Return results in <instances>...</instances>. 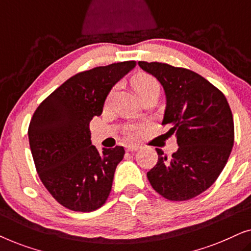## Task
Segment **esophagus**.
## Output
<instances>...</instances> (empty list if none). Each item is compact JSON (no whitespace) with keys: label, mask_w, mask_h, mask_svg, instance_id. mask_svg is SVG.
Returning <instances> with one entry per match:
<instances>
[{"label":"esophagus","mask_w":251,"mask_h":251,"mask_svg":"<svg viewBox=\"0 0 251 251\" xmlns=\"http://www.w3.org/2000/svg\"><path fill=\"white\" fill-rule=\"evenodd\" d=\"M126 150L128 151V152H136V151L139 150V146L138 145H132V144H129V145L126 146Z\"/></svg>","instance_id":"34e87169"}]
</instances>
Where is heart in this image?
I'll return each mask as SVG.
<instances>
[{
	"instance_id": "1",
	"label": "heart",
	"mask_w": 251,
	"mask_h": 251,
	"mask_svg": "<svg viewBox=\"0 0 251 251\" xmlns=\"http://www.w3.org/2000/svg\"><path fill=\"white\" fill-rule=\"evenodd\" d=\"M131 84L140 99H142L144 96L151 94V92L160 90L159 82L156 81V78L147 73H143V72L136 74L135 76L132 77ZM137 135H138V130L136 128H131L128 130V136L130 138H135Z\"/></svg>"
}]
</instances>
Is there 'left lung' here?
Here are the masks:
<instances>
[{
    "label": "left lung",
    "mask_w": 251,
    "mask_h": 251,
    "mask_svg": "<svg viewBox=\"0 0 251 251\" xmlns=\"http://www.w3.org/2000/svg\"><path fill=\"white\" fill-rule=\"evenodd\" d=\"M166 92L163 126L176 136L178 150L168 157L156 149L157 163L147 173L151 185L170 201H186L215 183L234 144V123L223 92L193 71L138 61Z\"/></svg>",
    "instance_id": "obj_1"
}]
</instances>
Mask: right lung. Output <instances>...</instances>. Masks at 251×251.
I'll return each mask as SVG.
<instances>
[{"label":"right lung","mask_w":251,"mask_h":251,"mask_svg":"<svg viewBox=\"0 0 251 251\" xmlns=\"http://www.w3.org/2000/svg\"><path fill=\"white\" fill-rule=\"evenodd\" d=\"M135 66L133 60L122 61L75 74L34 112L28 139L36 171L49 193L70 210L94 211L111 193L125 149L99 153L91 145L89 123L101 114L116 82Z\"/></svg>","instance_id":"right-lung-1"}]
</instances>
